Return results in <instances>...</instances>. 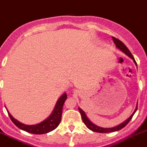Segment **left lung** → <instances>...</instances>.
Segmentation results:
<instances>
[{"mask_svg": "<svg viewBox=\"0 0 147 147\" xmlns=\"http://www.w3.org/2000/svg\"><path fill=\"white\" fill-rule=\"evenodd\" d=\"M112 40H113L114 43L115 44V46H116L117 49H118L119 50H120L122 52H123V53H124L125 54L127 55L128 57H130L131 59H132L133 61H134V62L135 63V64L136 65V67H137V64H136V62L135 59L134 58L133 55L131 54V53L130 52V51L128 50V49L126 47L124 43L122 42V41H120V40L117 39V38H115V37H112ZM137 108H138V104L136 105V107L134 112H133L132 115H131V116H130V117L127 119V120H125L123 123H120V124L118 125H116V126H115V127H99V126L96 125L94 124L92 122L90 121V120L88 118L87 115H86V113H85L84 111L82 110L80 107H78V109H79L80 114H81V117H82V119H83V123H84L85 125L87 126V127L88 128V129L91 130L92 131H95V132H98V133H111V132H115V131H119V130L123 128V127H124L127 124V123H129L130 120L132 119L133 116H134V115L135 114V112H136Z\"/></svg>", "mask_w": 147, "mask_h": 147, "instance_id": "obj_1", "label": "left lung"}]
</instances>
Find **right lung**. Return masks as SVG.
I'll list each match as a JSON object with an SVG mask.
<instances>
[{"label": "right lung", "mask_w": 147, "mask_h": 147, "mask_svg": "<svg viewBox=\"0 0 147 147\" xmlns=\"http://www.w3.org/2000/svg\"><path fill=\"white\" fill-rule=\"evenodd\" d=\"M67 94L64 93L57 100V104L55 105L54 109L52 111L51 114L43 121L35 125H25L24 123H20L15 118L12 117V115L9 112L7 109L8 114L10 117L11 121L14 123L16 126L19 128L34 134H44L51 132L57 126L59 125L61 120V115H62V108L65 100L67 99Z\"/></svg>", "instance_id": "right-lung-1"}]
</instances>
